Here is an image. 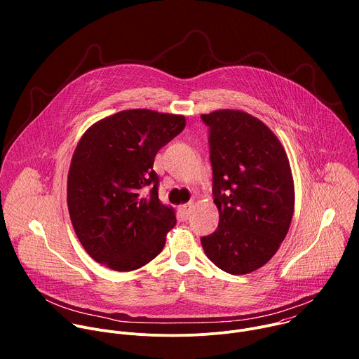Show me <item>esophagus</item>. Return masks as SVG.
<instances>
[{
  "instance_id": "esophagus-1",
  "label": "esophagus",
  "mask_w": 359,
  "mask_h": 359,
  "mask_svg": "<svg viewBox=\"0 0 359 359\" xmlns=\"http://www.w3.org/2000/svg\"><path fill=\"white\" fill-rule=\"evenodd\" d=\"M191 210H193V201H187L184 204H180L179 208V212H180V216L183 220H187L191 215Z\"/></svg>"
}]
</instances>
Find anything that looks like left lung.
Masks as SVG:
<instances>
[{
  "label": "left lung",
  "instance_id": "obj_1",
  "mask_svg": "<svg viewBox=\"0 0 359 359\" xmlns=\"http://www.w3.org/2000/svg\"><path fill=\"white\" fill-rule=\"evenodd\" d=\"M210 128V162L219 227L201 237L208 257L243 276L271 260L294 213V180L284 146L255 116L238 109L201 115Z\"/></svg>",
  "mask_w": 359,
  "mask_h": 359
}]
</instances>
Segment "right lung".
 <instances>
[{"mask_svg":"<svg viewBox=\"0 0 359 359\" xmlns=\"http://www.w3.org/2000/svg\"><path fill=\"white\" fill-rule=\"evenodd\" d=\"M184 126L183 115L129 109L95 122L79 139L67 201L76 237L96 263L133 271L165 247L176 212L159 200L153 162Z\"/></svg>","mask_w":359,"mask_h":359,"instance_id":"obj_1","label":"right lung"}]
</instances>
